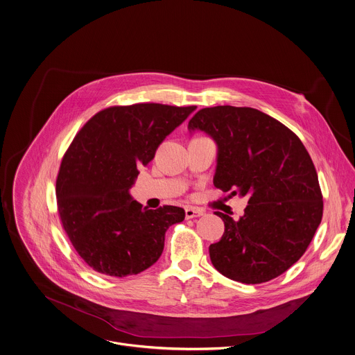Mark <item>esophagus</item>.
<instances>
[{
	"mask_svg": "<svg viewBox=\"0 0 355 355\" xmlns=\"http://www.w3.org/2000/svg\"><path fill=\"white\" fill-rule=\"evenodd\" d=\"M201 215H204V211H202V209H198V208H195V207H187V208H185V216H187V219L198 218V216H201Z\"/></svg>",
	"mask_w": 355,
	"mask_h": 355,
	"instance_id": "esophagus-1",
	"label": "esophagus"
}]
</instances>
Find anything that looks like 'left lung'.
<instances>
[{
  "label": "left lung",
  "instance_id": "left-lung-1",
  "mask_svg": "<svg viewBox=\"0 0 355 355\" xmlns=\"http://www.w3.org/2000/svg\"><path fill=\"white\" fill-rule=\"evenodd\" d=\"M189 130L218 144L214 185L248 196L243 216L216 212L225 222L209 257L222 275L257 284L286 272L308 249L322 218V195L313 160L286 125L252 107L198 110Z\"/></svg>",
  "mask_w": 355,
  "mask_h": 355
}]
</instances>
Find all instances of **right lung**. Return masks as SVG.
Masks as SVG:
<instances>
[{
	"mask_svg": "<svg viewBox=\"0 0 355 355\" xmlns=\"http://www.w3.org/2000/svg\"><path fill=\"white\" fill-rule=\"evenodd\" d=\"M195 109L110 106L88 119L68 147L55 181L57 209L75 250L95 272L140 274L158 261L166 230L184 220L182 208H143L129 189L139 167Z\"/></svg>",
	"mask_w": 355,
	"mask_h": 355,
	"instance_id": "obj_1",
	"label": "right lung"
}]
</instances>
